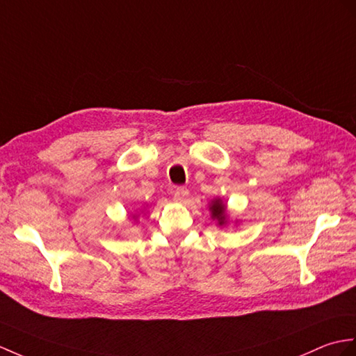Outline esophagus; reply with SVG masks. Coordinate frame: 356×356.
Here are the masks:
<instances>
[{
    "label": "esophagus",
    "mask_w": 356,
    "mask_h": 356,
    "mask_svg": "<svg viewBox=\"0 0 356 356\" xmlns=\"http://www.w3.org/2000/svg\"><path fill=\"white\" fill-rule=\"evenodd\" d=\"M188 195H189V191H188L186 188H184V186L176 188L175 189V194H172V197H175V200L179 202V203H184L186 198H188Z\"/></svg>",
    "instance_id": "esophagus-1"
}]
</instances>
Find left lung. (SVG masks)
I'll return each mask as SVG.
<instances>
[{
  "instance_id": "1",
  "label": "left lung",
  "mask_w": 356,
  "mask_h": 356,
  "mask_svg": "<svg viewBox=\"0 0 356 356\" xmlns=\"http://www.w3.org/2000/svg\"><path fill=\"white\" fill-rule=\"evenodd\" d=\"M209 212H211V218L217 222L218 227H225L229 225V211H227V204L221 200L220 197L213 198L209 203ZM238 221H235L236 225Z\"/></svg>"
}]
</instances>
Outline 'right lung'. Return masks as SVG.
<instances>
[{"mask_svg": "<svg viewBox=\"0 0 356 356\" xmlns=\"http://www.w3.org/2000/svg\"><path fill=\"white\" fill-rule=\"evenodd\" d=\"M144 209H145V208H144ZM143 212H144V211H143ZM138 217H139V213H135V216H134V220H136Z\"/></svg>", "mask_w": 356, "mask_h": 356, "instance_id": "obj_1", "label": "right lung"}]
</instances>
